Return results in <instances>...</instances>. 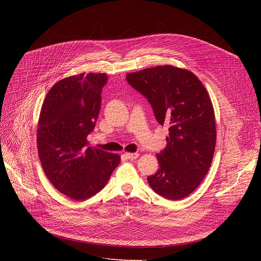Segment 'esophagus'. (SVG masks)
I'll return each mask as SVG.
<instances>
[{
    "mask_svg": "<svg viewBox=\"0 0 261 261\" xmlns=\"http://www.w3.org/2000/svg\"><path fill=\"white\" fill-rule=\"evenodd\" d=\"M139 155H140V153H138V152H134V153H128V152H126V153H125V156H126L128 160H135V159L139 158Z\"/></svg>",
    "mask_w": 261,
    "mask_h": 261,
    "instance_id": "1",
    "label": "esophagus"
}]
</instances>
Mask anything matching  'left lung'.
<instances>
[{"instance_id":"1","label":"left lung","mask_w":261,"mask_h":261,"mask_svg":"<svg viewBox=\"0 0 261 261\" xmlns=\"http://www.w3.org/2000/svg\"><path fill=\"white\" fill-rule=\"evenodd\" d=\"M148 99L160 125H169L166 148L156 154L159 170L147 177L156 194L180 200L208 172L216 146V120L210 95L199 78L172 65L148 67L126 75Z\"/></svg>"}]
</instances>
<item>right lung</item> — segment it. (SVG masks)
<instances>
[{"instance_id": "add662e5", "label": "right lung", "mask_w": 261, "mask_h": 261, "mask_svg": "<svg viewBox=\"0 0 261 261\" xmlns=\"http://www.w3.org/2000/svg\"><path fill=\"white\" fill-rule=\"evenodd\" d=\"M107 74L81 73L58 81L41 108L37 145L47 179L76 201L93 197L106 186L120 156L88 146L101 105Z\"/></svg>"}]
</instances>
